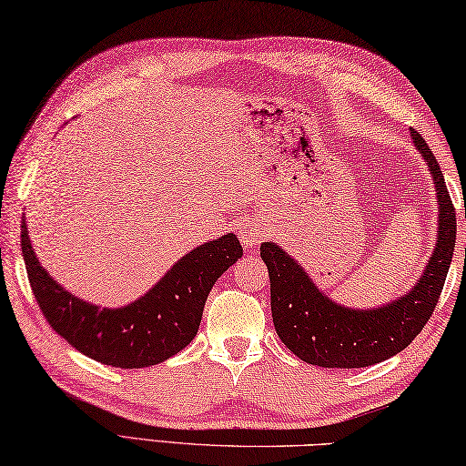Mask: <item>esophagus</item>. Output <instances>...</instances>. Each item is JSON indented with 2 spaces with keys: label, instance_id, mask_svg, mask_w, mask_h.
<instances>
[{
  "label": "esophagus",
  "instance_id": "obj_1",
  "mask_svg": "<svg viewBox=\"0 0 466 466\" xmlns=\"http://www.w3.org/2000/svg\"><path fill=\"white\" fill-rule=\"evenodd\" d=\"M264 238H266V228L260 223H251L249 220V223L241 227V246L243 248H248V249L256 248Z\"/></svg>",
  "mask_w": 466,
  "mask_h": 466
}]
</instances>
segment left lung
<instances>
[{
	"label": "left lung",
	"mask_w": 466,
	"mask_h": 466,
	"mask_svg": "<svg viewBox=\"0 0 466 466\" xmlns=\"http://www.w3.org/2000/svg\"><path fill=\"white\" fill-rule=\"evenodd\" d=\"M410 136L436 183L440 215L436 249L407 295L382 308H345L328 299L283 248L270 241L260 246L268 266L274 328L287 349L305 363L350 370L386 361L413 342L436 309L456 246V212L431 148L415 129Z\"/></svg>",
	"instance_id": "1"
}]
</instances>
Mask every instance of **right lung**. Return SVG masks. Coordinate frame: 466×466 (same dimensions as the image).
Returning a JSON list of instances; mask_svg holds the SVG:
<instances>
[{
    "label": "right lung",
    "mask_w": 466,
    "mask_h": 466,
    "mask_svg": "<svg viewBox=\"0 0 466 466\" xmlns=\"http://www.w3.org/2000/svg\"><path fill=\"white\" fill-rule=\"evenodd\" d=\"M20 238L30 287L53 330L90 360L121 370L163 363L186 349L212 285L243 256L239 239L223 235L183 256L138 301L113 309L78 299L51 279L35 256L25 218Z\"/></svg>",
    "instance_id": "1"
}]
</instances>
